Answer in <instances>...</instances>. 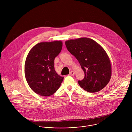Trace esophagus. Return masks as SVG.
I'll use <instances>...</instances> for the list:
<instances>
[{
  "label": "esophagus",
  "mask_w": 132,
  "mask_h": 132,
  "mask_svg": "<svg viewBox=\"0 0 132 132\" xmlns=\"http://www.w3.org/2000/svg\"><path fill=\"white\" fill-rule=\"evenodd\" d=\"M75 74V72L74 71H71L70 73H69V75L71 76H74Z\"/></svg>",
  "instance_id": "obj_1"
}]
</instances>
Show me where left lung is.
<instances>
[{"label":"left lung","mask_w":132,"mask_h":132,"mask_svg":"<svg viewBox=\"0 0 132 132\" xmlns=\"http://www.w3.org/2000/svg\"><path fill=\"white\" fill-rule=\"evenodd\" d=\"M68 51L79 62L84 72L78 84L84 90L93 93L101 90L108 84L112 75L110 58L102 46L87 38L65 42Z\"/></svg>","instance_id":"left-lung-1"}]
</instances>
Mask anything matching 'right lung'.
Here are the masks:
<instances>
[{
	"label": "right lung",
	"mask_w": 132,
	"mask_h": 132,
	"mask_svg": "<svg viewBox=\"0 0 132 132\" xmlns=\"http://www.w3.org/2000/svg\"><path fill=\"white\" fill-rule=\"evenodd\" d=\"M60 41L41 42L34 46L26 60L24 74L32 90L44 96L53 94L61 85L64 77L54 68V59L62 48Z\"/></svg>",
	"instance_id": "right-lung-1"
}]
</instances>
